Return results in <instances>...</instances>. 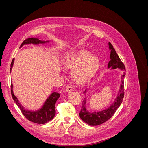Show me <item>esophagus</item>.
<instances>
[{
    "instance_id": "obj_1",
    "label": "esophagus",
    "mask_w": 148,
    "mask_h": 148,
    "mask_svg": "<svg viewBox=\"0 0 148 148\" xmlns=\"http://www.w3.org/2000/svg\"><path fill=\"white\" fill-rule=\"evenodd\" d=\"M73 86H66V91L67 92H71V91H73Z\"/></svg>"
}]
</instances>
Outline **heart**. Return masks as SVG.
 Instances as JSON below:
<instances>
[{"instance_id": "1", "label": "heart", "mask_w": 148, "mask_h": 148, "mask_svg": "<svg viewBox=\"0 0 148 148\" xmlns=\"http://www.w3.org/2000/svg\"><path fill=\"white\" fill-rule=\"evenodd\" d=\"M64 65L66 69H73L72 75L76 83L84 84L97 74L100 68V60L89 52L80 49L67 56Z\"/></svg>"}]
</instances>
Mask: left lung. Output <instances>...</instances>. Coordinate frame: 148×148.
<instances>
[{"mask_svg": "<svg viewBox=\"0 0 148 148\" xmlns=\"http://www.w3.org/2000/svg\"><path fill=\"white\" fill-rule=\"evenodd\" d=\"M109 49L110 50V60L107 65V69L114 70L116 69H119L121 70L125 71V67L123 64L120 60L119 56L117 52L115 51L113 46L112 45L110 42H108ZM125 72L121 76V82L119 87L117 97L115 99L114 101L107 108L102 110L100 111H94L92 112H89L87 110L86 108V102L87 97H85L83 101L82 107L81 111L79 112V117L84 122L87 124L91 125V126H96V125H101L103 123L106 122L112 117L115 114L116 110L121 105L124 96V82L123 79L125 77ZM88 91V88H86L83 91L85 96H86V94Z\"/></svg>", "mask_w": 148, "mask_h": 148, "instance_id": "8db88e82", "label": "left lung"}]
</instances>
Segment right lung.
Returning <instances> with one entry per match:
<instances>
[{
	"label": "right lung",
	"instance_id": "add662e5",
	"mask_svg": "<svg viewBox=\"0 0 148 148\" xmlns=\"http://www.w3.org/2000/svg\"><path fill=\"white\" fill-rule=\"evenodd\" d=\"M51 42L50 40L48 41H41L37 38H28L25 39V41L21 44L20 48L23 47L24 45L26 44H34V45H39V44H47ZM14 64V59H13L11 63V68L10 72L12 71V69ZM13 86L11 84V93L13 99L15 102V104L18 106L20 109L21 110L22 114H23L25 117L29 120V121L38 124H44L49 122V121L53 119L56 115V103L60 96V94L57 92H53L51 93L49 96L47 98L45 102H44L41 108L38 109L37 110L33 111L26 109L25 107L21 105L18 98L14 95L13 91Z\"/></svg>",
	"mask_w": 148,
	"mask_h": 148
}]
</instances>
